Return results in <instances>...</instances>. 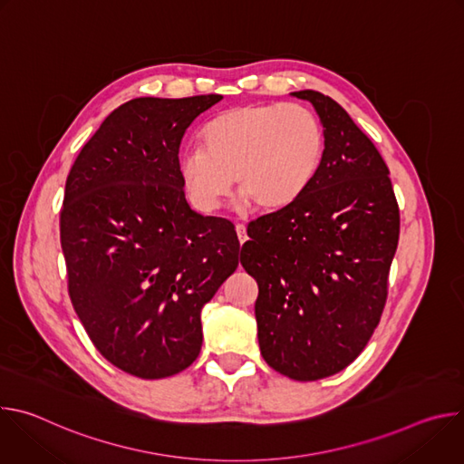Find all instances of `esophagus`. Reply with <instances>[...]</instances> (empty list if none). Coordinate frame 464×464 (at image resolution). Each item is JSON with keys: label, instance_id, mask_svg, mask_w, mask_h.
I'll return each instance as SVG.
<instances>
[{"label": "esophagus", "instance_id": "34e87169", "mask_svg": "<svg viewBox=\"0 0 464 464\" xmlns=\"http://www.w3.org/2000/svg\"><path fill=\"white\" fill-rule=\"evenodd\" d=\"M235 229H237V235H238V240H240V244H244V242L247 240V235H246V226H244V224H237V226H235Z\"/></svg>", "mask_w": 464, "mask_h": 464}]
</instances>
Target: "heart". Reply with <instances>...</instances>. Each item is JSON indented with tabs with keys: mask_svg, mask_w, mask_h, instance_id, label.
Wrapping results in <instances>:
<instances>
[{
	"mask_svg": "<svg viewBox=\"0 0 464 464\" xmlns=\"http://www.w3.org/2000/svg\"><path fill=\"white\" fill-rule=\"evenodd\" d=\"M323 150V126L308 108L247 102L215 115L202 128V147L179 154L178 172L192 206L204 213L222 206L233 178L251 208L279 211L310 187Z\"/></svg>",
	"mask_w": 464,
	"mask_h": 464,
	"instance_id": "obj_1",
	"label": "heart"
}]
</instances>
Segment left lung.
<instances>
[{
	"label": "left lung",
	"mask_w": 464,
	"mask_h": 464,
	"mask_svg": "<svg viewBox=\"0 0 464 464\" xmlns=\"http://www.w3.org/2000/svg\"><path fill=\"white\" fill-rule=\"evenodd\" d=\"M292 95L321 119L323 160L294 204L247 224L240 264L258 285L262 358L314 382L353 363L380 323L401 211L383 158L351 115L319 92Z\"/></svg>",
	"instance_id": "obj_1"
}]
</instances>
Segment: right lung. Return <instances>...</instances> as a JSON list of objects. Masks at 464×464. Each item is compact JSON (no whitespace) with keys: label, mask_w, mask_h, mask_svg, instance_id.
Here are the masks:
<instances>
[{"label":"right lung","mask_w":464,"mask_h":464,"mask_svg":"<svg viewBox=\"0 0 464 464\" xmlns=\"http://www.w3.org/2000/svg\"><path fill=\"white\" fill-rule=\"evenodd\" d=\"M220 99L121 104L65 179L60 244L73 308L95 349L138 378L198 358L200 312L238 266L235 226L194 213L178 172L185 130Z\"/></svg>","instance_id":"obj_1"}]
</instances>
